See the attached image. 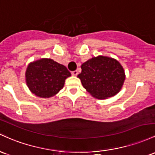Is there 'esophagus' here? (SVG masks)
Instances as JSON below:
<instances>
[{"mask_svg": "<svg viewBox=\"0 0 155 155\" xmlns=\"http://www.w3.org/2000/svg\"><path fill=\"white\" fill-rule=\"evenodd\" d=\"M72 74L73 76H77L78 74V72L77 70H75V71H73V72H72Z\"/></svg>", "mask_w": 155, "mask_h": 155, "instance_id": "1", "label": "esophagus"}]
</instances>
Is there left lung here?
Here are the masks:
<instances>
[{
  "mask_svg": "<svg viewBox=\"0 0 155 155\" xmlns=\"http://www.w3.org/2000/svg\"><path fill=\"white\" fill-rule=\"evenodd\" d=\"M81 69L78 78L83 88L99 100H105L117 94L125 81L124 68L116 59L111 57H93L81 65Z\"/></svg>",
  "mask_w": 155,
  "mask_h": 155,
  "instance_id": "obj_1",
  "label": "left lung"
}]
</instances>
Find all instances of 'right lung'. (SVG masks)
Segmentation results:
<instances>
[{"instance_id": "obj_1", "label": "right lung", "mask_w": 155, "mask_h": 155, "mask_svg": "<svg viewBox=\"0 0 155 155\" xmlns=\"http://www.w3.org/2000/svg\"><path fill=\"white\" fill-rule=\"evenodd\" d=\"M25 82L29 90L41 98H50L63 88L71 73L65 66L51 58H40L31 62L25 71Z\"/></svg>"}]
</instances>
